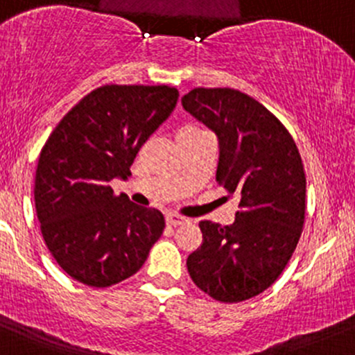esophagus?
Returning a JSON list of instances; mask_svg holds the SVG:
<instances>
[{"label": "esophagus", "mask_w": 355, "mask_h": 355, "mask_svg": "<svg viewBox=\"0 0 355 355\" xmlns=\"http://www.w3.org/2000/svg\"><path fill=\"white\" fill-rule=\"evenodd\" d=\"M182 222H186V218L181 217V215H176V214H167L166 215V224L171 225V227H176V225L182 224Z\"/></svg>", "instance_id": "obj_1"}]
</instances>
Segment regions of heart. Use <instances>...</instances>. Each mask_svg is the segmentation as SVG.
I'll return each instance as SVG.
<instances>
[{
    "label": "heart",
    "mask_w": 355,
    "mask_h": 355,
    "mask_svg": "<svg viewBox=\"0 0 355 355\" xmlns=\"http://www.w3.org/2000/svg\"><path fill=\"white\" fill-rule=\"evenodd\" d=\"M186 130H195V128H186ZM182 131H184V130H182Z\"/></svg>",
    "instance_id": "b5f03b06"
}]
</instances>
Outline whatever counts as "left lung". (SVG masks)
Returning <instances> with one entry per match:
<instances>
[{"label":"left lung","mask_w":355,"mask_h":355,"mask_svg":"<svg viewBox=\"0 0 355 355\" xmlns=\"http://www.w3.org/2000/svg\"><path fill=\"white\" fill-rule=\"evenodd\" d=\"M181 102L217 135L215 178L237 198L232 225L200 222L203 241L186 266L215 301H246L279 279L299 243L306 217L302 159L287 128L239 90L200 87Z\"/></svg>","instance_id":"8db88e82"}]
</instances>
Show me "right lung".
Returning a JSON list of instances; mask_svg holds the SVG:
<instances>
[{"label": "right lung", "mask_w": 355, "mask_h": 355, "mask_svg": "<svg viewBox=\"0 0 355 355\" xmlns=\"http://www.w3.org/2000/svg\"><path fill=\"white\" fill-rule=\"evenodd\" d=\"M167 85H104L87 94L44 144L34 200L47 250L76 282L109 287L135 275L166 222L116 196L141 145L176 107Z\"/></svg>", "instance_id": "1"}]
</instances>
